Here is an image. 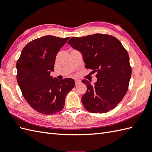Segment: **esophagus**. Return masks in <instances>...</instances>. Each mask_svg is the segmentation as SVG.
<instances>
[{
  "instance_id": "obj_1",
  "label": "esophagus",
  "mask_w": 152,
  "mask_h": 152,
  "mask_svg": "<svg viewBox=\"0 0 152 152\" xmlns=\"http://www.w3.org/2000/svg\"><path fill=\"white\" fill-rule=\"evenodd\" d=\"M75 84L77 85L78 84H79L80 82V80L79 79H75Z\"/></svg>"
}]
</instances>
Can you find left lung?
Listing matches in <instances>:
<instances>
[{
	"label": "left lung",
	"mask_w": 152,
	"mask_h": 152,
	"mask_svg": "<svg viewBox=\"0 0 152 152\" xmlns=\"http://www.w3.org/2000/svg\"><path fill=\"white\" fill-rule=\"evenodd\" d=\"M68 44L82 54L86 68L97 72L94 85L87 80H82L87 86L82 96L84 108L99 113L113 110L126 95L131 77L126 49L113 36L100 34L72 37Z\"/></svg>",
	"instance_id": "1"
}]
</instances>
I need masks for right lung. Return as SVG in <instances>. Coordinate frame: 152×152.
Segmentation results:
<instances>
[{
  "label": "right lung",
  "instance_id": "obj_1",
  "mask_svg": "<svg viewBox=\"0 0 152 152\" xmlns=\"http://www.w3.org/2000/svg\"><path fill=\"white\" fill-rule=\"evenodd\" d=\"M69 39L53 35L36 39L25 45L17 61L16 79L23 96L39 113L60 112L66 94L75 86L70 78L59 80L50 75L58 51Z\"/></svg>",
  "mask_w": 152,
  "mask_h": 152
}]
</instances>
